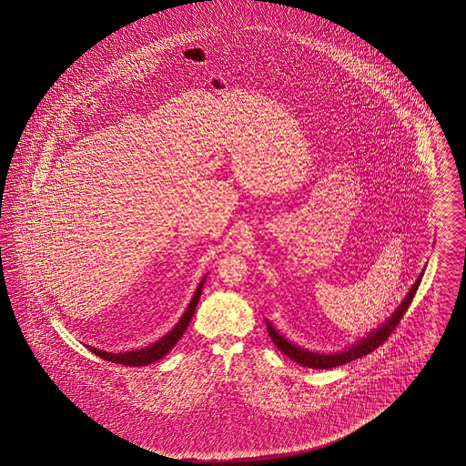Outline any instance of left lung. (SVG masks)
Listing matches in <instances>:
<instances>
[{
	"mask_svg": "<svg viewBox=\"0 0 466 466\" xmlns=\"http://www.w3.org/2000/svg\"><path fill=\"white\" fill-rule=\"evenodd\" d=\"M422 274H424V271L418 276L416 283L410 286L408 295L402 299V303L399 305L398 309L390 317L387 318L380 327L369 331L360 340L355 341V343H352L350 347H347L341 352L319 353L303 349V347L296 345L293 341L288 340L284 335H281L278 329H274L273 323L269 319H266L268 333H269L274 345L286 357H289L291 360H295V362L303 365V367H309V369H333V367H339V365H343V363L352 362L355 359H360V357L367 355V353L374 352L375 349L379 345H382L389 339V335L396 329L400 318L404 317V313L408 311L409 305H410L412 298H414L416 291H418V286H420V279H422Z\"/></svg>",
	"mask_w": 466,
	"mask_h": 466,
	"instance_id": "obj_1",
	"label": "left lung"
}]
</instances>
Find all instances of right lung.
Segmentation results:
<instances>
[{"instance_id":"1","label":"right lung","mask_w":466,"mask_h":466,"mask_svg":"<svg viewBox=\"0 0 466 466\" xmlns=\"http://www.w3.org/2000/svg\"><path fill=\"white\" fill-rule=\"evenodd\" d=\"M205 278H202V281L198 283L197 286V289H195V293H193L192 299H190V303H188V307L185 309V313H183L182 318L178 319V323L173 327V329L165 335V337H161L159 340L155 341V343H151L149 347H145V349H139V350H129V352H106V350H101V349H96V347H89L87 345V349L91 350L92 353H96L97 357H101L104 360H107V362L114 363H121V365H129V367H141V365H149V363L157 362L159 359H163L167 353L170 352L171 349L177 345V341L180 340L183 337V333H185V329L188 327V323H190V319H192L193 313H195V308L198 305V299H200V295H202V288H204Z\"/></svg>"}]
</instances>
